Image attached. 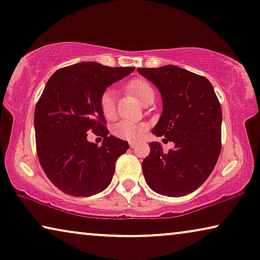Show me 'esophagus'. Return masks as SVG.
I'll return each instance as SVG.
<instances>
[{
  "label": "esophagus",
  "mask_w": 260,
  "mask_h": 260,
  "mask_svg": "<svg viewBox=\"0 0 260 260\" xmlns=\"http://www.w3.org/2000/svg\"><path fill=\"white\" fill-rule=\"evenodd\" d=\"M129 144H130V148L131 149H136L137 148V143L136 142H130Z\"/></svg>",
  "instance_id": "esophagus-1"
}]
</instances>
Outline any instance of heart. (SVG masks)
<instances>
[{
    "label": "heart",
    "instance_id": "obj_1",
    "mask_svg": "<svg viewBox=\"0 0 260 260\" xmlns=\"http://www.w3.org/2000/svg\"><path fill=\"white\" fill-rule=\"evenodd\" d=\"M127 89L138 97V100L144 104L150 96L155 95L151 84L143 78H134L127 83ZM100 107L105 118L112 119L116 116V100L112 89L104 90L100 99ZM112 134L116 137L126 139V141H136L144 134V126L131 122H119L112 129Z\"/></svg>",
    "mask_w": 260,
    "mask_h": 260
}]
</instances>
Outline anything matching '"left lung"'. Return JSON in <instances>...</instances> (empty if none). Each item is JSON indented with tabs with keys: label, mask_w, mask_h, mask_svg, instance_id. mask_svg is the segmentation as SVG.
I'll return each mask as SVG.
<instances>
[{
	"label": "left lung",
	"mask_w": 260,
	"mask_h": 260,
	"mask_svg": "<svg viewBox=\"0 0 260 260\" xmlns=\"http://www.w3.org/2000/svg\"><path fill=\"white\" fill-rule=\"evenodd\" d=\"M161 95L163 111L152 129L175 148L163 151L150 143L142 163L148 185L168 197L197 190L211 175L221 149V108L212 84L204 76L176 66L138 68Z\"/></svg>",
	"instance_id": "obj_1"
}]
</instances>
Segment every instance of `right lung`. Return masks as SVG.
<instances>
[{"label": "right lung", "mask_w": 260, "mask_h": 260, "mask_svg": "<svg viewBox=\"0 0 260 260\" xmlns=\"http://www.w3.org/2000/svg\"><path fill=\"white\" fill-rule=\"evenodd\" d=\"M134 70L82 62L61 68L47 82L34 117L36 151L49 180L64 193L89 197L111 183L116 160L129 144L108 135L100 99ZM88 132L103 137V145L89 142Z\"/></svg>", "instance_id": "obj_1"}]
</instances>
